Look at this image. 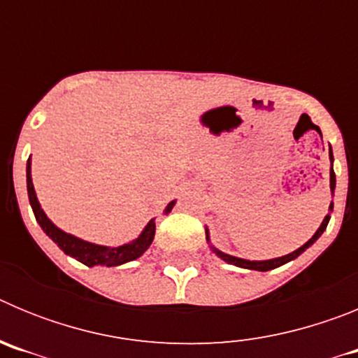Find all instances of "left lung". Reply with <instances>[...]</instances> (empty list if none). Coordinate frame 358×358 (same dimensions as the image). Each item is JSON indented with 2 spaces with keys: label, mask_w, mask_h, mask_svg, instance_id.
<instances>
[{
  "label": "left lung",
  "mask_w": 358,
  "mask_h": 358,
  "mask_svg": "<svg viewBox=\"0 0 358 358\" xmlns=\"http://www.w3.org/2000/svg\"><path fill=\"white\" fill-rule=\"evenodd\" d=\"M330 161H334V154H331V148H330ZM330 189H331V192H334V189H335V172H334V169H330ZM331 210H334V202H331V204H330V211ZM328 222H330V215H327V217H324V220H322V224H321V226H319V229L315 231V235L312 236V238H310L308 242L305 243V245H301V248H299V249H296V251H294V252H290V255L281 256V258H274V260L251 262V260H242V258H236V256L226 255V252H220V251H218V249H215V248H213V251L217 252V255L220 256V258H222L224 262H227V264H233V265H236V267H242V268H251V271H262V273H264V271H271V268H276V267H280V265H283V264H287V262H290V260H294V258H297V256L301 255V252L305 251V249H308L310 245H312V243H314L315 240H317L319 236L322 235V231L327 229ZM206 238H208V231H206ZM208 240H210V238H208Z\"/></svg>",
  "instance_id": "1"
}]
</instances>
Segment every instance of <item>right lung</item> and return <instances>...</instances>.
I'll list each match as a JSON object with an SVG mask.
<instances>
[{"mask_svg":"<svg viewBox=\"0 0 358 358\" xmlns=\"http://www.w3.org/2000/svg\"><path fill=\"white\" fill-rule=\"evenodd\" d=\"M27 188H28V199H30V206L36 215V220L39 222V226L43 227V231L53 242L66 252V255L73 256L75 260H78L80 264L87 265V267H93V265H106V267H116V265L127 264V262L136 260L140 258L148 248H150L152 240H154V233H156V222L150 220V222L145 226L143 233L136 240L129 243H123L118 248H106V245H96V243L84 242V240L77 238V236L68 235L64 231H61L55 224L46 217L43 210H41V204L36 197V189H34V182H31L30 176V157H28L27 163ZM176 204V201H172L166 206L164 213H170Z\"/></svg>","mask_w":358,"mask_h":358,"instance_id":"1","label":"right lung"}]
</instances>
